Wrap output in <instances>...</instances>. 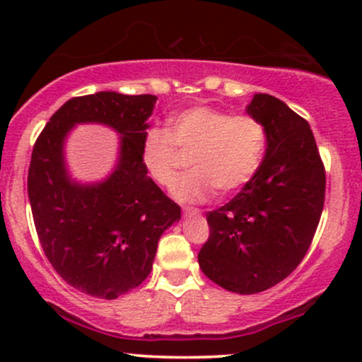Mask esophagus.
<instances>
[{
  "mask_svg": "<svg viewBox=\"0 0 362 362\" xmlns=\"http://www.w3.org/2000/svg\"><path fill=\"white\" fill-rule=\"evenodd\" d=\"M184 213L185 214H199V213H201V211H199L197 207H185Z\"/></svg>",
  "mask_w": 362,
  "mask_h": 362,
  "instance_id": "34e87169",
  "label": "esophagus"
}]
</instances>
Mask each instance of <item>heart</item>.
Here are the masks:
<instances>
[{
	"label": "heart",
	"mask_w": 362,
	"mask_h": 362,
	"mask_svg": "<svg viewBox=\"0 0 362 362\" xmlns=\"http://www.w3.org/2000/svg\"><path fill=\"white\" fill-rule=\"evenodd\" d=\"M267 151V131L253 115H233L211 105L173 114L167 131L151 127L141 141V163L148 177L170 189L190 156L191 172L173 187V197L199 202L216 189L221 195L242 190L259 173Z\"/></svg>",
	"instance_id": "b5f03b06"
}]
</instances>
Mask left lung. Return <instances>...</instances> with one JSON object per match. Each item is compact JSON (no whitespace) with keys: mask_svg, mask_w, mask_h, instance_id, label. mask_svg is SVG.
<instances>
[{"mask_svg":"<svg viewBox=\"0 0 362 362\" xmlns=\"http://www.w3.org/2000/svg\"><path fill=\"white\" fill-rule=\"evenodd\" d=\"M248 114L264 124L267 151L253 180L206 214L209 238L197 259L221 288L255 294L279 284L313 242L325 202V167L310 124L279 98L253 97Z\"/></svg>","mask_w":362,"mask_h":362,"instance_id":"8db88e82","label":"left lung"}]
</instances>
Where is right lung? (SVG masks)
Listing matches in <instances>:
<instances>
[{
	"mask_svg": "<svg viewBox=\"0 0 362 362\" xmlns=\"http://www.w3.org/2000/svg\"><path fill=\"white\" fill-rule=\"evenodd\" d=\"M155 95L98 91L68 100L45 124L32 149L28 199L42 250L59 276L103 300L138 288L149 276L158 240L180 219V206L148 177L141 141ZM100 122L121 136L118 170L103 185L67 178L62 141L74 123Z\"/></svg>",
	"mask_w": 362,
	"mask_h": 362,
	"instance_id": "add662e5",
	"label": "right lung"
}]
</instances>
